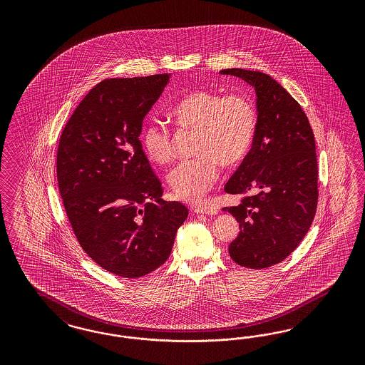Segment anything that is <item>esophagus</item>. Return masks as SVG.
<instances>
[{"label": "esophagus", "mask_w": 365, "mask_h": 365, "mask_svg": "<svg viewBox=\"0 0 365 365\" xmlns=\"http://www.w3.org/2000/svg\"><path fill=\"white\" fill-rule=\"evenodd\" d=\"M194 212L195 214H207V215H215L218 210L217 209H212V207H209V206H203V205H200V206H197L195 209H194Z\"/></svg>", "instance_id": "34e87169"}]
</instances>
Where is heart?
<instances>
[{"label": "heart", "instance_id": "b5f03b06", "mask_svg": "<svg viewBox=\"0 0 365 365\" xmlns=\"http://www.w3.org/2000/svg\"><path fill=\"white\" fill-rule=\"evenodd\" d=\"M179 130L197 131L198 158L174 167L168 185L175 197L186 202L203 198L223 167L240 165L247 156L257 131V110L243 95H225L218 91L199 89L177 101L170 110ZM142 144L156 165H166L174 155L171 130L160 123L144 125Z\"/></svg>", "mask_w": 365, "mask_h": 365}]
</instances>
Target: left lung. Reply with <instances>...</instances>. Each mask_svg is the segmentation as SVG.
<instances>
[{"label": "left lung", "instance_id": "obj_1", "mask_svg": "<svg viewBox=\"0 0 365 365\" xmlns=\"http://www.w3.org/2000/svg\"><path fill=\"white\" fill-rule=\"evenodd\" d=\"M222 75L255 87V142L225 191L241 202L225 207L240 222L229 253L238 265L265 269L279 264L304 240L319 200V168L308 116L292 95L269 75L240 68Z\"/></svg>", "mask_w": 365, "mask_h": 365}]
</instances>
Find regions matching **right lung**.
<instances>
[{
  "mask_svg": "<svg viewBox=\"0 0 365 365\" xmlns=\"http://www.w3.org/2000/svg\"><path fill=\"white\" fill-rule=\"evenodd\" d=\"M170 75L107 78L72 113L57 148V182L83 250L125 278L163 265L188 210L160 198L163 187L144 154V116Z\"/></svg>",
  "mask_w": 365,
  "mask_h": 365,
  "instance_id": "obj_1",
  "label": "right lung"
}]
</instances>
